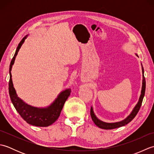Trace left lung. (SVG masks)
<instances>
[{"mask_svg": "<svg viewBox=\"0 0 154 154\" xmlns=\"http://www.w3.org/2000/svg\"><path fill=\"white\" fill-rule=\"evenodd\" d=\"M136 55L138 57V55L137 54H136ZM142 74H143V75H142L143 80H142V87L141 94H140V99H139L138 103L136 104L135 107L134 108V109L132 110V112L130 113L125 119H124L122 121H120V122H113V123H108V122H103V121H101L100 120L98 119V118L96 116V115L94 113L93 107L91 106V119H92L94 123L98 127H99L100 128L105 129V130H111V129L117 128L126 125L127 124H128L130 122H131V121L134 119V117L136 116V114H138L140 107H141L142 103V100L143 99V97H144L145 91H146V80H145L144 75H143V73H144V71H143V68L142 67Z\"/></svg>", "mask_w": 154, "mask_h": 154, "instance_id": "8db88e82", "label": "left lung"}]
</instances>
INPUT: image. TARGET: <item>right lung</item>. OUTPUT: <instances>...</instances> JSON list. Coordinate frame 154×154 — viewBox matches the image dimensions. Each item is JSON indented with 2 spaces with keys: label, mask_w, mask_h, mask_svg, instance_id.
<instances>
[{
  "label": "right lung",
  "mask_w": 154,
  "mask_h": 154,
  "mask_svg": "<svg viewBox=\"0 0 154 154\" xmlns=\"http://www.w3.org/2000/svg\"><path fill=\"white\" fill-rule=\"evenodd\" d=\"M27 37L28 35L23 38L19 43L14 57L12 59L11 65H10V80L8 83L9 94L16 110L26 122L29 124L35 126L46 127L51 125L57 120L65 101L70 95L71 89H67L62 91L59 94L56 99L50 106L45 108H38L29 105L18 97L14 87L13 86L11 70L18 52Z\"/></svg>",
  "instance_id": "right-lung-1"
}]
</instances>
